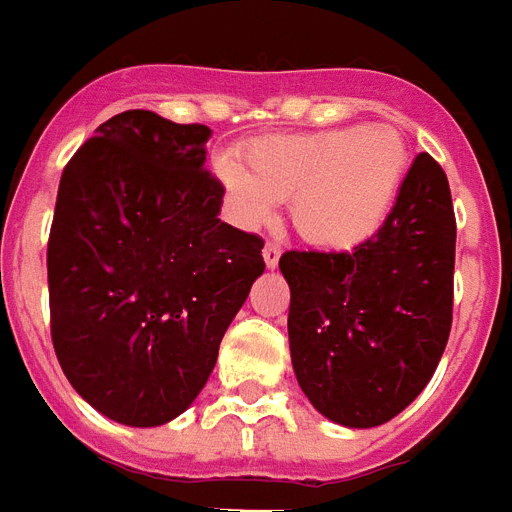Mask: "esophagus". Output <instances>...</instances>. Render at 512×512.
<instances>
[{"label": "esophagus", "instance_id": "34e87169", "mask_svg": "<svg viewBox=\"0 0 512 512\" xmlns=\"http://www.w3.org/2000/svg\"><path fill=\"white\" fill-rule=\"evenodd\" d=\"M263 257H265V265H268V268H276L278 260H281V247H278L276 242H268L263 249Z\"/></svg>", "mask_w": 512, "mask_h": 512}]
</instances>
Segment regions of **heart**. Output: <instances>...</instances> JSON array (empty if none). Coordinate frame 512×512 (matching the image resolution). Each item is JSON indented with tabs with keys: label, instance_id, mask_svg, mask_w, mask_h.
Returning a JSON list of instances; mask_svg holds the SVG:
<instances>
[{
	"label": "heart",
	"instance_id": "1",
	"mask_svg": "<svg viewBox=\"0 0 512 512\" xmlns=\"http://www.w3.org/2000/svg\"><path fill=\"white\" fill-rule=\"evenodd\" d=\"M407 144L392 126L339 128L323 134L268 136L215 157V176L236 220L273 223L278 202H292V223L305 242L352 249L384 226L407 176Z\"/></svg>",
	"mask_w": 512,
	"mask_h": 512
}]
</instances>
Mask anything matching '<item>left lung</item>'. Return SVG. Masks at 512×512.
<instances>
[{"label": "left lung", "instance_id": "left-lung-1", "mask_svg": "<svg viewBox=\"0 0 512 512\" xmlns=\"http://www.w3.org/2000/svg\"><path fill=\"white\" fill-rule=\"evenodd\" d=\"M455 231L447 176L421 152L368 242L281 255L294 373L328 421L381 426L429 384L452 328Z\"/></svg>", "mask_w": 512, "mask_h": 512}]
</instances>
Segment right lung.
Wrapping results in <instances>:
<instances>
[{
    "label": "right lung",
    "instance_id": "right-lung-1",
    "mask_svg": "<svg viewBox=\"0 0 512 512\" xmlns=\"http://www.w3.org/2000/svg\"><path fill=\"white\" fill-rule=\"evenodd\" d=\"M210 128L149 110L105 120L62 170L47 247L52 344L94 410L162 426L197 400L265 263L218 218Z\"/></svg>",
    "mask_w": 512,
    "mask_h": 512
}]
</instances>
